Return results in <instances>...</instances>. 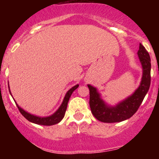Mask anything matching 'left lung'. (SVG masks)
Listing matches in <instances>:
<instances>
[{
	"mask_svg": "<svg viewBox=\"0 0 159 159\" xmlns=\"http://www.w3.org/2000/svg\"><path fill=\"white\" fill-rule=\"evenodd\" d=\"M138 56L143 67V76L139 86L130 96L115 106L107 104L101 98L98 89L88 84L90 91L89 104L92 113L102 123H119L131 117L138 111L151 85V57L146 48L139 43Z\"/></svg>",
	"mask_w": 159,
	"mask_h": 159,
	"instance_id": "8db88e82",
	"label": "left lung"
}]
</instances>
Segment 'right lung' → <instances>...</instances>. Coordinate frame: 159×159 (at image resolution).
<instances>
[{
  "label": "right lung",
  "mask_w": 159,
  "mask_h": 159,
  "mask_svg": "<svg viewBox=\"0 0 159 159\" xmlns=\"http://www.w3.org/2000/svg\"><path fill=\"white\" fill-rule=\"evenodd\" d=\"M79 87V84H76L74 87L69 89L67 91V92L66 93L65 96L64 98V100H63L62 103L60 106V107L57 109V111L56 112L51 115L49 116H45V117H40V116H35V115H32V114L29 113V112L25 111L24 109H22L19 105L16 102V106H17L18 109H19L20 112L22 114V116L25 118L26 119H28L29 122L33 123H36L38 125H43V126H52V125L57 124V123H60L61 120L63 119V118L64 117V115H65V111L67 110V102L69 101L70 97H71L72 92L76 89ZM8 88H9V85H8ZM9 92H10V95H12L10 92V89H9ZM15 101V100H14Z\"/></svg>",
  "instance_id": "add662e5"
}]
</instances>
